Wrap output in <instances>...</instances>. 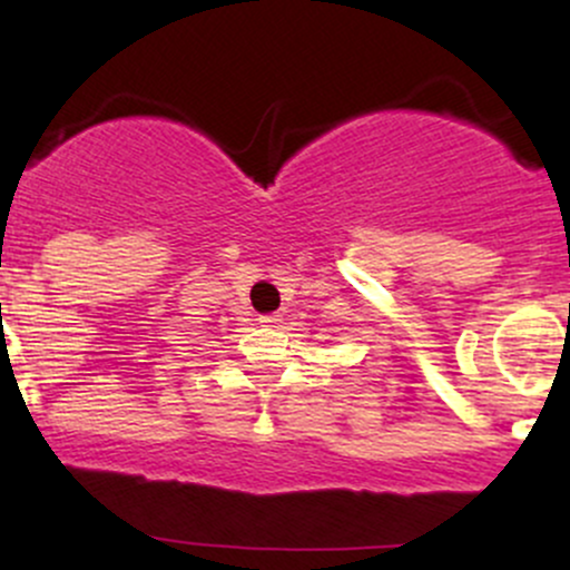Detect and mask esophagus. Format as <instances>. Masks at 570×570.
Returning a JSON list of instances; mask_svg holds the SVG:
<instances>
[{
    "label": "esophagus",
    "mask_w": 570,
    "mask_h": 570,
    "mask_svg": "<svg viewBox=\"0 0 570 570\" xmlns=\"http://www.w3.org/2000/svg\"><path fill=\"white\" fill-rule=\"evenodd\" d=\"M259 324H263V326H278L281 316H276V313H273V316H259Z\"/></svg>",
    "instance_id": "34e87169"
}]
</instances>
